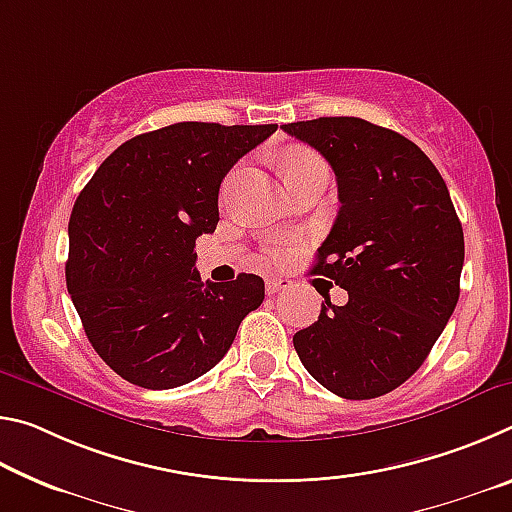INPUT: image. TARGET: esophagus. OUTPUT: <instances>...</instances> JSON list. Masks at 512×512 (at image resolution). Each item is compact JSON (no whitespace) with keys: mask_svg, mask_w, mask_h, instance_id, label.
Segmentation results:
<instances>
[{"mask_svg":"<svg viewBox=\"0 0 512 512\" xmlns=\"http://www.w3.org/2000/svg\"><path fill=\"white\" fill-rule=\"evenodd\" d=\"M287 289H291V280L289 277H268L266 280V291L271 293H280V291H287Z\"/></svg>","mask_w":512,"mask_h":512,"instance_id":"obj_1","label":"esophagus"}]
</instances>
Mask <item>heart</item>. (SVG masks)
Segmentation results:
<instances>
[{
	"label": "heart",
	"instance_id": "obj_1",
	"mask_svg": "<svg viewBox=\"0 0 512 512\" xmlns=\"http://www.w3.org/2000/svg\"><path fill=\"white\" fill-rule=\"evenodd\" d=\"M311 160H316V155L309 153V151H291V153H287V155H284V160H282L284 178L289 180V178L293 176V173L300 171V169L305 167V164H309ZM271 257H273V259H284V250H282V248H273Z\"/></svg>",
	"mask_w": 512,
	"mask_h": 512
}]
</instances>
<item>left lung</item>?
<instances>
[{"mask_svg":"<svg viewBox=\"0 0 512 512\" xmlns=\"http://www.w3.org/2000/svg\"><path fill=\"white\" fill-rule=\"evenodd\" d=\"M332 164L341 210L314 273L348 291L293 336L302 366L345 400L404 384L443 334L461 293L463 225L433 162L404 135L359 117L284 124Z\"/></svg>","mask_w":512,"mask_h":512,"instance_id":"8db88e82","label":"left lung"}]
</instances>
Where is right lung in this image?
Listing matches in <instances>:
<instances>
[{"mask_svg":"<svg viewBox=\"0 0 512 512\" xmlns=\"http://www.w3.org/2000/svg\"><path fill=\"white\" fill-rule=\"evenodd\" d=\"M277 124L180 121L112 151L69 216L67 291L92 348L135 386L164 391L219 363L264 300V280L201 282L196 239L219 223V187Z\"/></svg>","mask_w":512,"mask_h":512,"instance_id":"right-lung-1","label":"right lung"}]
</instances>
